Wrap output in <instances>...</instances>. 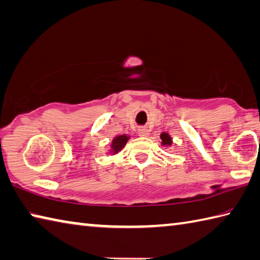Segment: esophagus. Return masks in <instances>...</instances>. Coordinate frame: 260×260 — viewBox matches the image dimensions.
<instances>
[{"label": "esophagus", "instance_id": "obj_1", "mask_svg": "<svg viewBox=\"0 0 260 260\" xmlns=\"http://www.w3.org/2000/svg\"><path fill=\"white\" fill-rule=\"evenodd\" d=\"M138 134L140 136H143V138H146V136H149V129L145 128V127H141V128H139L138 131Z\"/></svg>", "mask_w": 260, "mask_h": 260}]
</instances>
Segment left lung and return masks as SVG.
<instances>
[{
    "label": "left lung",
    "instance_id": "8db88e82",
    "mask_svg": "<svg viewBox=\"0 0 260 260\" xmlns=\"http://www.w3.org/2000/svg\"><path fill=\"white\" fill-rule=\"evenodd\" d=\"M160 140H161V145L164 146H171L173 144L172 136L166 133V132H162V133L160 134Z\"/></svg>",
    "mask_w": 260,
    "mask_h": 260
}]
</instances>
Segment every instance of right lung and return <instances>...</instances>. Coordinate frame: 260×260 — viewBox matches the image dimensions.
<instances>
[{"label": "right lung", "mask_w": 260, "mask_h": 260, "mask_svg": "<svg viewBox=\"0 0 260 260\" xmlns=\"http://www.w3.org/2000/svg\"><path fill=\"white\" fill-rule=\"evenodd\" d=\"M129 139H131V136L126 135V134L115 136V138L112 139V141L110 142V149L108 150L107 154H111V155L117 154L119 151H121L125 148L127 141H128Z\"/></svg>", "instance_id": "1"}]
</instances>
